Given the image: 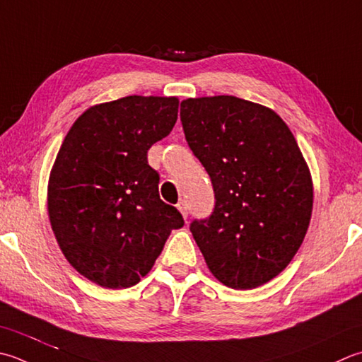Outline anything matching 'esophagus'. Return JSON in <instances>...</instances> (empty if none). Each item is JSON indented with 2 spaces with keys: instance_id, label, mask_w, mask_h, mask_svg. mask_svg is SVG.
<instances>
[{
  "instance_id": "34e87169",
  "label": "esophagus",
  "mask_w": 362,
  "mask_h": 362,
  "mask_svg": "<svg viewBox=\"0 0 362 362\" xmlns=\"http://www.w3.org/2000/svg\"><path fill=\"white\" fill-rule=\"evenodd\" d=\"M177 209H179L180 210V214H182V216L183 218H188V202L185 201V199H183V201H180L179 204H177Z\"/></svg>"
}]
</instances>
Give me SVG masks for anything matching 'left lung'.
<instances>
[{"mask_svg":"<svg viewBox=\"0 0 362 362\" xmlns=\"http://www.w3.org/2000/svg\"><path fill=\"white\" fill-rule=\"evenodd\" d=\"M185 139L210 175L214 211L193 219L210 272L224 286L250 290L293 259L313 214V180L284 120L232 95L180 103Z\"/></svg>","mask_w":362,"mask_h":362,"instance_id":"left-lung-1","label":"left lung"}]
</instances>
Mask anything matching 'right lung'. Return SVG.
<instances>
[{"mask_svg":"<svg viewBox=\"0 0 362 362\" xmlns=\"http://www.w3.org/2000/svg\"><path fill=\"white\" fill-rule=\"evenodd\" d=\"M175 97L129 95L75 120L48 183V215L64 256L105 288H127L151 272L182 214L163 202L147 163L171 133Z\"/></svg>","mask_w":362,"mask_h":362,"instance_id":"add662e5","label":"right lung"}]
</instances>
